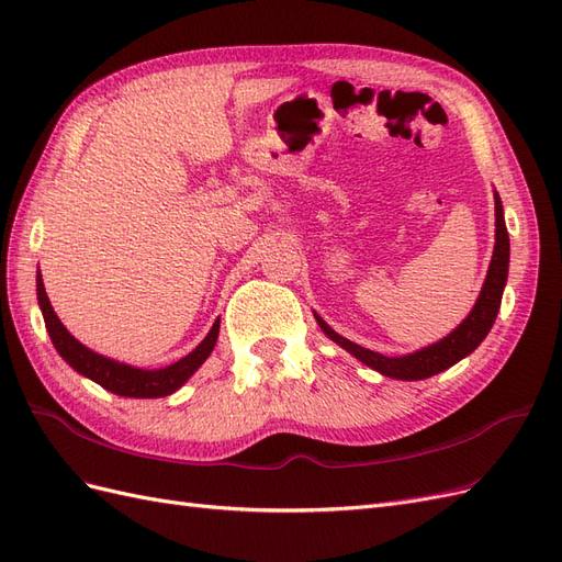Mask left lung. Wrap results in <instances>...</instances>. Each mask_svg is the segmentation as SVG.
<instances>
[{
  "mask_svg": "<svg viewBox=\"0 0 562 562\" xmlns=\"http://www.w3.org/2000/svg\"><path fill=\"white\" fill-rule=\"evenodd\" d=\"M495 225H497L495 252H492V262L487 269L483 291L479 295V302L473 304L471 314L462 323H459V326L446 339H440V342H436L431 347H424L415 353L401 356V359H389V356H382L378 351H370V349H363L359 345L349 342L347 337L337 335L326 321H323L318 314H314L321 330L326 333L333 342H337L339 347L353 353L361 363L380 370L386 378L424 380V378L436 375V372L448 370L450 366L462 361L464 356H469L475 347L483 342L485 335L492 328V323H495V318H497V312H499L502 293H504L506 277H508V232L504 225V211H502L499 194H495Z\"/></svg>",
  "mask_w": 562,
  "mask_h": 562,
  "instance_id": "left-lung-1",
  "label": "left lung"
}]
</instances>
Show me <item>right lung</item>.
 <instances>
[{"mask_svg":"<svg viewBox=\"0 0 562 562\" xmlns=\"http://www.w3.org/2000/svg\"><path fill=\"white\" fill-rule=\"evenodd\" d=\"M37 297H40V307L44 314L46 330L50 335V342H54L56 351L77 372H81V375H87L89 380L98 382L100 386L112 391V394H116V396L159 398V396L173 394V391L190 380L194 375V370L209 359L215 342H217V333H220V321H215L206 339H203V342L192 353H187L184 359H180L178 363L166 366L161 370H140V368H131L124 363L110 361V359H105V356H100V353L83 347L81 342H77V339L65 330L54 307H50L48 295L44 291L42 274H37Z\"/></svg>","mask_w":562,"mask_h":562,"instance_id":"add662e5","label":"right lung"}]
</instances>
